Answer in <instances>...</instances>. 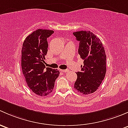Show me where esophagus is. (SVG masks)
Returning <instances> with one entry per match:
<instances>
[{"mask_svg": "<svg viewBox=\"0 0 128 128\" xmlns=\"http://www.w3.org/2000/svg\"><path fill=\"white\" fill-rule=\"evenodd\" d=\"M60 71H61V72H64V73H66V72H68V70H60Z\"/></svg>", "mask_w": 128, "mask_h": 128, "instance_id": "obj_1", "label": "esophagus"}]
</instances>
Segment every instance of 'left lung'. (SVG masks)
Here are the masks:
<instances>
[{"label":"left lung","instance_id":"obj_1","mask_svg":"<svg viewBox=\"0 0 128 128\" xmlns=\"http://www.w3.org/2000/svg\"><path fill=\"white\" fill-rule=\"evenodd\" d=\"M80 42L78 54L84 60L81 72L76 73L74 88L82 94H90L97 90L106 73V55L102 42L90 31L73 32Z\"/></svg>","mask_w":128,"mask_h":128}]
</instances>
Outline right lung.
<instances>
[{
  "mask_svg": "<svg viewBox=\"0 0 128 128\" xmlns=\"http://www.w3.org/2000/svg\"><path fill=\"white\" fill-rule=\"evenodd\" d=\"M54 32L52 30H36L26 37L22 48V68L26 82L34 93L40 96L52 92L60 74L58 70L48 67L45 69V56L48 51L47 39Z\"/></svg>",
  "mask_w": 128,
  "mask_h": 128,
  "instance_id": "1",
  "label": "right lung"
}]
</instances>
